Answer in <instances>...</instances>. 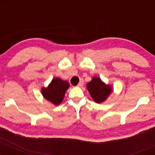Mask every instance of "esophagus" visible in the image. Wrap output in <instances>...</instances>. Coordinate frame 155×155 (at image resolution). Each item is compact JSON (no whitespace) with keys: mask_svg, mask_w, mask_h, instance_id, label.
<instances>
[{"mask_svg":"<svg viewBox=\"0 0 155 155\" xmlns=\"http://www.w3.org/2000/svg\"><path fill=\"white\" fill-rule=\"evenodd\" d=\"M83 85H84V81H82V80H81V81H80V82L78 84L77 86L79 87H82Z\"/></svg>","mask_w":155,"mask_h":155,"instance_id":"obj_1","label":"esophagus"}]
</instances>
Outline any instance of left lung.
<instances>
[{
	"mask_svg": "<svg viewBox=\"0 0 155 155\" xmlns=\"http://www.w3.org/2000/svg\"><path fill=\"white\" fill-rule=\"evenodd\" d=\"M90 95L96 103H102L112 92V88L101 81L100 78L93 77L92 81L87 84Z\"/></svg>",
	"mask_w": 155,
	"mask_h": 155,
	"instance_id": "left-lung-1",
	"label": "left lung"
}]
</instances>
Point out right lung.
<instances>
[{
    "label": "right lung",
    "instance_id": "right-lung-1",
    "mask_svg": "<svg viewBox=\"0 0 155 155\" xmlns=\"http://www.w3.org/2000/svg\"><path fill=\"white\" fill-rule=\"evenodd\" d=\"M68 87L69 84L68 81L59 78H54L48 87L42 88L41 92L44 98L58 106L63 101L65 92Z\"/></svg>",
    "mask_w": 155,
    "mask_h": 155
}]
</instances>
